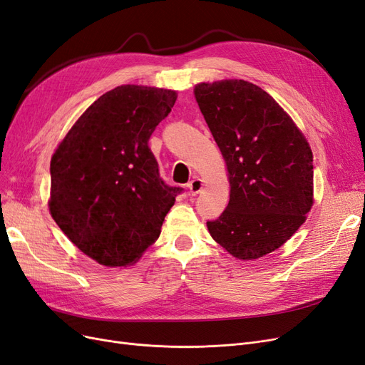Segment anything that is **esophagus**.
<instances>
[{
    "instance_id": "34e87169",
    "label": "esophagus",
    "mask_w": 365,
    "mask_h": 365,
    "mask_svg": "<svg viewBox=\"0 0 365 365\" xmlns=\"http://www.w3.org/2000/svg\"><path fill=\"white\" fill-rule=\"evenodd\" d=\"M187 188H188V192H190L192 196H196L204 188V182L200 178H193L190 182L187 184Z\"/></svg>"
}]
</instances>
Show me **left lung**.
<instances>
[{"instance_id": "8db88e82", "label": "left lung", "mask_w": 365, "mask_h": 365, "mask_svg": "<svg viewBox=\"0 0 365 365\" xmlns=\"http://www.w3.org/2000/svg\"><path fill=\"white\" fill-rule=\"evenodd\" d=\"M196 103L226 163L230 202L207 222L212 240L237 259L281 247L314 204L312 150L290 115L245 80L195 86Z\"/></svg>"}]
</instances>
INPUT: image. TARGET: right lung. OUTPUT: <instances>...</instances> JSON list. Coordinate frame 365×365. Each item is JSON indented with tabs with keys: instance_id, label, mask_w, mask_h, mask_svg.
I'll return each mask as SVG.
<instances>
[{
	"instance_id": "add662e5",
	"label": "right lung",
	"mask_w": 365,
	"mask_h": 365,
	"mask_svg": "<svg viewBox=\"0 0 365 365\" xmlns=\"http://www.w3.org/2000/svg\"><path fill=\"white\" fill-rule=\"evenodd\" d=\"M177 96L160 87L118 86L83 113L54 150L49 212L101 266L139 259L181 192L163 182L148 146Z\"/></svg>"
}]
</instances>
